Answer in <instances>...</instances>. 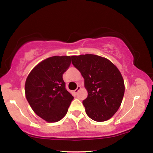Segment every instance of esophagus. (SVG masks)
Here are the masks:
<instances>
[{
	"label": "esophagus",
	"mask_w": 153,
	"mask_h": 153,
	"mask_svg": "<svg viewBox=\"0 0 153 153\" xmlns=\"http://www.w3.org/2000/svg\"><path fill=\"white\" fill-rule=\"evenodd\" d=\"M80 88H80V85H78V86L77 87V88L75 89V90L74 91H73V92H74V94H75V95H76L77 94H78V91L80 90Z\"/></svg>",
	"instance_id": "esophagus-1"
}]
</instances>
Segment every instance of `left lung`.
<instances>
[{"instance_id": "1", "label": "left lung", "mask_w": 153, "mask_h": 153, "mask_svg": "<svg viewBox=\"0 0 153 153\" xmlns=\"http://www.w3.org/2000/svg\"><path fill=\"white\" fill-rule=\"evenodd\" d=\"M71 59L88 91V97L82 101L87 115L96 122L111 118L124 94V80L118 68L108 59L95 54L72 56Z\"/></svg>"}]
</instances>
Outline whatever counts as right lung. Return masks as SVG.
I'll list each match as a JSON object with an SVG mask.
<instances>
[{"label":"right lung","instance_id":"1","mask_svg":"<svg viewBox=\"0 0 153 153\" xmlns=\"http://www.w3.org/2000/svg\"><path fill=\"white\" fill-rule=\"evenodd\" d=\"M71 63L70 56L49 57L39 63L26 78V99L36 114L47 122L62 119L74 99L62 78Z\"/></svg>","mask_w":153,"mask_h":153}]
</instances>
